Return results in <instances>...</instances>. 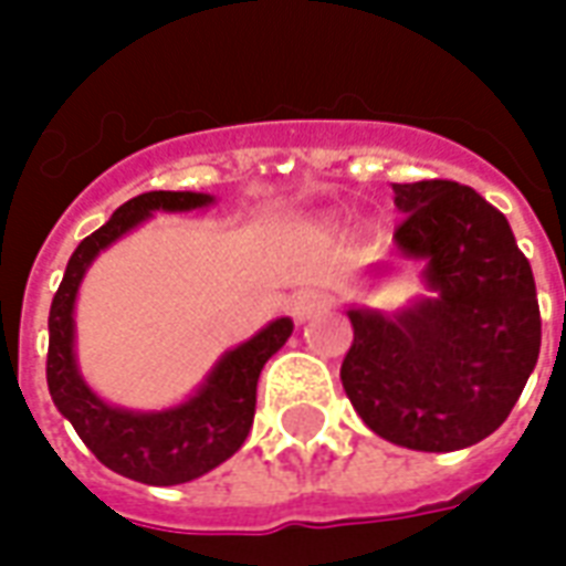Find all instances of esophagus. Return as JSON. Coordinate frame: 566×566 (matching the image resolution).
<instances>
[{
  "instance_id": "1",
  "label": "esophagus",
  "mask_w": 566,
  "mask_h": 566,
  "mask_svg": "<svg viewBox=\"0 0 566 566\" xmlns=\"http://www.w3.org/2000/svg\"><path fill=\"white\" fill-rule=\"evenodd\" d=\"M332 305V296L323 291H300L293 296V317L300 323L312 321Z\"/></svg>"
}]
</instances>
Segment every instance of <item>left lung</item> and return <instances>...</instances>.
I'll list each match as a JSON object with an SVG mask.
<instances>
[{"label":"left lung","instance_id":"obj_1","mask_svg":"<svg viewBox=\"0 0 566 566\" xmlns=\"http://www.w3.org/2000/svg\"><path fill=\"white\" fill-rule=\"evenodd\" d=\"M403 258L424 261L421 296L398 314L350 308L340 382L377 437L460 451L511 416L541 356L528 258L504 213L454 180L395 184Z\"/></svg>","mask_w":566,"mask_h":566}]
</instances>
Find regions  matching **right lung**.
I'll use <instances>...</instances> for the list:
<instances>
[{
  "instance_id": "1",
  "label": "right lung",
  "mask_w": 566,
  "mask_h": 566,
  "mask_svg": "<svg viewBox=\"0 0 566 566\" xmlns=\"http://www.w3.org/2000/svg\"><path fill=\"white\" fill-rule=\"evenodd\" d=\"M213 205L205 192H142L120 205L103 228L85 237L67 261L64 279L50 305V353L46 386L80 439L103 465L129 481L150 486H175L196 481L228 457L237 454L254 421L258 377L266 359L291 338L293 321L279 317L254 338L228 350L207 374L192 398L159 412H133L97 398L85 386L73 353V305L82 275L97 254L118 237L142 226L157 210L187 213Z\"/></svg>"
}]
</instances>
